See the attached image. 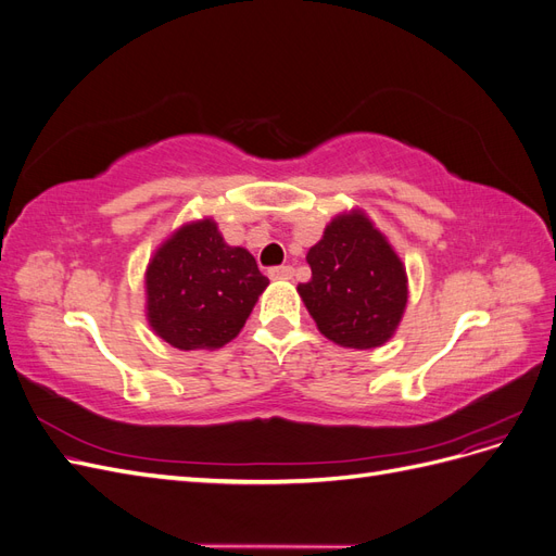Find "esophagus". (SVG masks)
<instances>
[{"instance_id": "34e87169", "label": "esophagus", "mask_w": 556, "mask_h": 556, "mask_svg": "<svg viewBox=\"0 0 556 556\" xmlns=\"http://www.w3.org/2000/svg\"><path fill=\"white\" fill-rule=\"evenodd\" d=\"M294 276V268L292 266H274L268 268V278L271 280H290Z\"/></svg>"}]
</instances>
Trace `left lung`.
I'll list each match as a JSON object with an SVG mask.
<instances>
[{"mask_svg":"<svg viewBox=\"0 0 556 556\" xmlns=\"http://www.w3.org/2000/svg\"><path fill=\"white\" fill-rule=\"evenodd\" d=\"M299 294L329 341L368 350L392 339L408 301L406 268L364 213L333 217L308 255Z\"/></svg>","mask_w":556,"mask_h":556,"instance_id":"obj_1","label":"left lung"}]
</instances>
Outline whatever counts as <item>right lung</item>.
<instances>
[{
	"mask_svg": "<svg viewBox=\"0 0 556 556\" xmlns=\"http://www.w3.org/2000/svg\"><path fill=\"white\" fill-rule=\"evenodd\" d=\"M268 278L213 220L180 227L146 271L148 323L178 350H215L237 339Z\"/></svg>",
	"mask_w": 556,
	"mask_h": 556,
	"instance_id": "right-lung-1",
	"label": "right lung"
}]
</instances>
